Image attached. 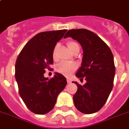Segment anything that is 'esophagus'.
I'll list each match as a JSON object with an SVG mask.
<instances>
[{"label": "esophagus", "instance_id": "34e87169", "mask_svg": "<svg viewBox=\"0 0 129 129\" xmlns=\"http://www.w3.org/2000/svg\"><path fill=\"white\" fill-rule=\"evenodd\" d=\"M67 82L68 83H71V80H70V79H67Z\"/></svg>", "mask_w": 129, "mask_h": 129}]
</instances>
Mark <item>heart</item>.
I'll return each mask as SVG.
<instances>
[{
    "label": "heart",
    "mask_w": 129,
    "mask_h": 129,
    "mask_svg": "<svg viewBox=\"0 0 129 129\" xmlns=\"http://www.w3.org/2000/svg\"><path fill=\"white\" fill-rule=\"evenodd\" d=\"M68 49L73 54L80 51V46L75 42L70 41L67 43ZM58 49V45H56L52 50V58L54 60H56V51ZM77 70V65L72 62L63 61L59 63L56 66V71L59 73L63 75L66 77H69Z\"/></svg>",
    "instance_id": "b5f03b06"
}]
</instances>
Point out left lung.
Masks as SVG:
<instances>
[{
	"mask_svg": "<svg viewBox=\"0 0 129 129\" xmlns=\"http://www.w3.org/2000/svg\"><path fill=\"white\" fill-rule=\"evenodd\" d=\"M77 40L83 50L81 66L75 74L80 80H86L77 86L73 96L76 108L84 114L98 112L104 105L113 87L115 67L111 50L96 34L84 28L71 29L64 38Z\"/></svg>",
	"mask_w": 129,
	"mask_h": 129,
	"instance_id": "left-lung-1",
	"label": "left lung"
}]
</instances>
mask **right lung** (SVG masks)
I'll return each mask as SVG.
<instances>
[{
  "instance_id": "1",
  "label": "right lung",
  "mask_w": 129,
  "mask_h": 129,
  "mask_svg": "<svg viewBox=\"0 0 129 129\" xmlns=\"http://www.w3.org/2000/svg\"><path fill=\"white\" fill-rule=\"evenodd\" d=\"M67 30H52L36 35L25 45L15 63L19 92L27 108L45 115L54 107L58 93L66 86V78L58 73L49 80L45 69L53 64L52 50Z\"/></svg>"
}]
</instances>
